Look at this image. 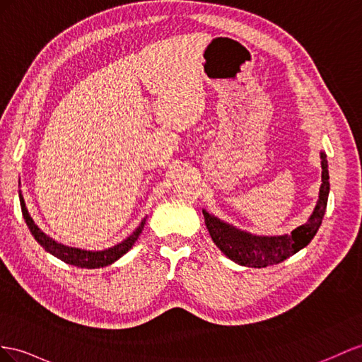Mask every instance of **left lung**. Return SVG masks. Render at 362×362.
Masks as SVG:
<instances>
[{"label": "left lung", "mask_w": 362, "mask_h": 362, "mask_svg": "<svg viewBox=\"0 0 362 362\" xmlns=\"http://www.w3.org/2000/svg\"><path fill=\"white\" fill-rule=\"evenodd\" d=\"M321 188L317 205L304 225L295 228L291 234L283 235H257L242 230L218 217L202 209L205 225L209 230L212 242L230 260L246 267H266L284 262L286 258L301 251L308 246L315 234L318 233L324 212L327 208L330 191L329 170L326 153L321 151Z\"/></svg>", "instance_id": "8db88e82"}]
</instances>
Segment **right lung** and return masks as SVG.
I'll list each match as a JSON object with an SVG mask.
<instances>
[{
	"label": "right lung",
	"mask_w": 362,
	"mask_h": 362,
	"mask_svg": "<svg viewBox=\"0 0 362 362\" xmlns=\"http://www.w3.org/2000/svg\"><path fill=\"white\" fill-rule=\"evenodd\" d=\"M18 194H20V205H21L23 217H24L25 223H27V226H29L30 233L35 237L36 242H38L45 249V251L50 252L57 258H59V260H62L64 263L78 266V267H86V269H98V267H105L108 264H113L116 260H119L120 257L125 255L129 249L133 247L139 235H141V233L144 230V226H145V221H146V217H145L141 221V225L136 228V230H133V234H129L120 243L111 246L108 249H102V251H88V249H81V247L62 245V243L57 242V240H53L50 235L42 233V230L38 228V225H36L33 218L30 217L29 211H27L21 189L18 191Z\"/></svg>",
	"instance_id": "right-lung-1"
}]
</instances>
